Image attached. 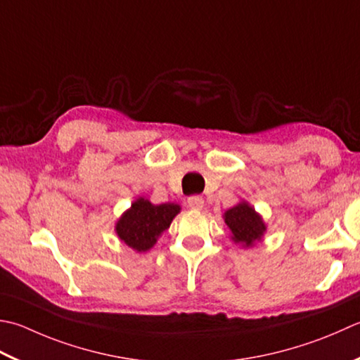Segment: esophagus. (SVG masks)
I'll use <instances>...</instances> for the list:
<instances>
[{
    "label": "esophagus",
    "instance_id": "obj_1",
    "mask_svg": "<svg viewBox=\"0 0 360 360\" xmlns=\"http://www.w3.org/2000/svg\"><path fill=\"white\" fill-rule=\"evenodd\" d=\"M187 206H188L190 209H195V210H200V209H202V206H204V200H202V196H200V195L188 196V198H187Z\"/></svg>",
    "mask_w": 360,
    "mask_h": 360
}]
</instances>
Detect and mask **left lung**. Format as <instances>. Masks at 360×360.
I'll use <instances>...</instances> for the list:
<instances>
[{
    "label": "left lung",
    "instance_id": "obj_1",
    "mask_svg": "<svg viewBox=\"0 0 360 360\" xmlns=\"http://www.w3.org/2000/svg\"><path fill=\"white\" fill-rule=\"evenodd\" d=\"M224 223L232 232V240L243 246H251L262 237L265 224L255 209L246 202H240L224 212Z\"/></svg>",
    "mask_w": 360,
    "mask_h": 360
}]
</instances>
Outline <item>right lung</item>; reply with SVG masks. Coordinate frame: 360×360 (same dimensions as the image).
<instances>
[{"label":"right lung","instance_id":"right-lung-1","mask_svg":"<svg viewBox=\"0 0 360 360\" xmlns=\"http://www.w3.org/2000/svg\"><path fill=\"white\" fill-rule=\"evenodd\" d=\"M179 210L178 204L165 202L154 206L148 200L140 198L118 220L117 234L132 250L148 251L158 242L162 232L170 228Z\"/></svg>","mask_w":360,"mask_h":360}]
</instances>
